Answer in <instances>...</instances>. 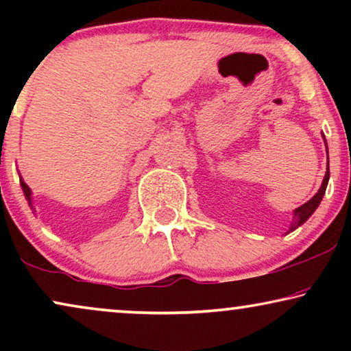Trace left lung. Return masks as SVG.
<instances>
[{
    "mask_svg": "<svg viewBox=\"0 0 351 351\" xmlns=\"http://www.w3.org/2000/svg\"><path fill=\"white\" fill-rule=\"evenodd\" d=\"M326 148H328V145H326ZM328 182H329V158H328V171H326V176L323 179V184H321V186H319L318 193H316L310 201H306L305 204H302L297 209H294V217H292L291 227H289V230H287V233L294 232L295 228H299L300 225H304L306 220H308L310 215L315 213L316 208H318L321 199H323V196L326 193V186H328Z\"/></svg>",
    "mask_w": 351,
    "mask_h": 351,
    "instance_id": "left-lung-1",
    "label": "left lung"
}]
</instances>
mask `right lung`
Listing matches in <instances>:
<instances>
[{
	"instance_id": "obj_1",
	"label": "right lung",
	"mask_w": 351,
	"mask_h": 351,
	"mask_svg": "<svg viewBox=\"0 0 351 351\" xmlns=\"http://www.w3.org/2000/svg\"><path fill=\"white\" fill-rule=\"evenodd\" d=\"M21 186L23 190V195H25V199L28 201V206H30V209L33 210V213H35V208H33V201H32V190H30V186H28L25 182H23L22 177H21Z\"/></svg>"
}]
</instances>
